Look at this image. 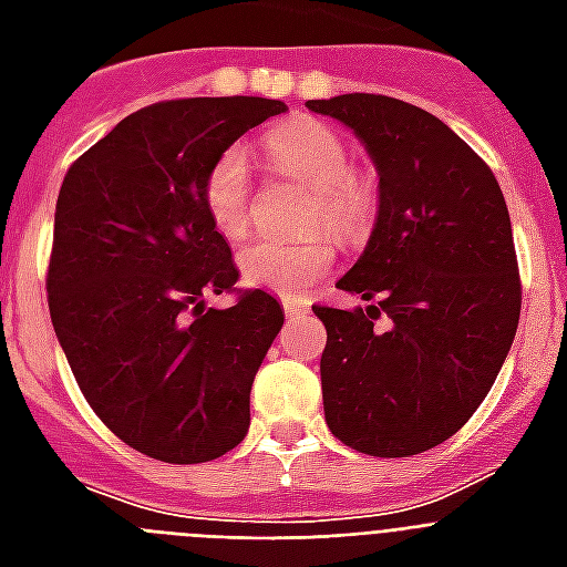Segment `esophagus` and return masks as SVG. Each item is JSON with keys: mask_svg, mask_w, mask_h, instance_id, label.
Instances as JSON below:
<instances>
[{"mask_svg": "<svg viewBox=\"0 0 567 567\" xmlns=\"http://www.w3.org/2000/svg\"><path fill=\"white\" fill-rule=\"evenodd\" d=\"M282 309L288 318H293V315H302V311H309V306L302 300H282Z\"/></svg>", "mask_w": 567, "mask_h": 567, "instance_id": "esophagus-1", "label": "esophagus"}]
</instances>
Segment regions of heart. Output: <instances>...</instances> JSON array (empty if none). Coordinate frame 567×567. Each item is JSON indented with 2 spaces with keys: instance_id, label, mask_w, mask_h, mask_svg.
Returning <instances> with one entry per match:
<instances>
[{
  "instance_id": "obj_1",
  "label": "heart",
  "mask_w": 567,
  "mask_h": 567,
  "mask_svg": "<svg viewBox=\"0 0 567 567\" xmlns=\"http://www.w3.org/2000/svg\"><path fill=\"white\" fill-rule=\"evenodd\" d=\"M265 153L276 171L315 190L309 226L332 229L338 235H359L377 212V185L368 173L353 171L344 137L318 120H291L265 135ZM203 208L223 238L238 240L249 229V179L247 155L240 146L223 150L203 176ZM240 279L279 297H300L327 276L336 261V244L329 231L302 240L256 238L238 252Z\"/></svg>"
}]
</instances>
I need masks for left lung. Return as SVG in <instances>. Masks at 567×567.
Returning <instances> with one entry per match:
<instances>
[{"label": "left lung", "instance_id": "obj_1", "mask_svg": "<svg viewBox=\"0 0 567 567\" xmlns=\"http://www.w3.org/2000/svg\"><path fill=\"white\" fill-rule=\"evenodd\" d=\"M306 109L353 128L379 176L368 247L338 279L371 306H311L327 327V426L368 456H414L465 426L515 341L509 208L488 164L430 111L377 93Z\"/></svg>", "mask_w": 567, "mask_h": 567}]
</instances>
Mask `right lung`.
<instances>
[{
    "label": "right lung",
    "mask_w": 567,
    "mask_h": 567,
    "mask_svg": "<svg viewBox=\"0 0 567 567\" xmlns=\"http://www.w3.org/2000/svg\"><path fill=\"white\" fill-rule=\"evenodd\" d=\"M288 111L265 96L155 102L66 171L47 293L84 400L128 447L196 465L238 447L249 388L285 323L267 291L205 309L238 267L203 208L208 164Z\"/></svg>",
    "instance_id": "right-lung-1"
}]
</instances>
